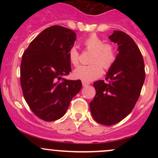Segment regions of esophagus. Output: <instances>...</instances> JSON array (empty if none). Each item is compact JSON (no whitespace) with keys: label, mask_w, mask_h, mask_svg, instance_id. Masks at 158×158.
<instances>
[{"label":"esophagus","mask_w":158,"mask_h":158,"mask_svg":"<svg viewBox=\"0 0 158 158\" xmlns=\"http://www.w3.org/2000/svg\"><path fill=\"white\" fill-rule=\"evenodd\" d=\"M82 83L83 86H87V85H89V82H86V81H82Z\"/></svg>","instance_id":"1"}]
</instances>
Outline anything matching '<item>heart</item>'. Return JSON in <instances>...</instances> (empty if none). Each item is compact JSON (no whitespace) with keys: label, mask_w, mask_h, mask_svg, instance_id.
<instances>
[{"label":"heart","mask_w":158,"mask_h":158,"mask_svg":"<svg viewBox=\"0 0 158 158\" xmlns=\"http://www.w3.org/2000/svg\"><path fill=\"white\" fill-rule=\"evenodd\" d=\"M82 44L87 50L92 51L90 58V65L79 66L74 70V76L77 79L86 82L94 80L100 77L103 73V69H109L114 64L116 59V50L114 46L104 41L95 33L89 35L83 40ZM79 52L75 47L69 51L70 63L77 66L79 63Z\"/></svg>","instance_id":"1"}]
</instances>
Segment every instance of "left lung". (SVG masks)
Listing matches in <instances>:
<instances>
[{"label": "left lung", "instance_id": "1", "mask_svg": "<svg viewBox=\"0 0 158 158\" xmlns=\"http://www.w3.org/2000/svg\"><path fill=\"white\" fill-rule=\"evenodd\" d=\"M109 40L117 44L118 53L106 74V79L93 83L96 94L89 103L94 120L113 125L123 120L135 107L145 79L142 55L127 33L114 30Z\"/></svg>", "mask_w": 158, "mask_h": 158}]
</instances>
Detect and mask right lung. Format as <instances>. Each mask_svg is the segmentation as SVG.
<instances>
[{
  "label": "right lung",
  "instance_id": "right-lung-1",
  "mask_svg": "<svg viewBox=\"0 0 158 158\" xmlns=\"http://www.w3.org/2000/svg\"><path fill=\"white\" fill-rule=\"evenodd\" d=\"M76 40L73 30L58 25L49 27L30 43L22 56L23 97L31 111L46 122L63 117L72 98L82 89L79 79L63 78L71 71L69 51Z\"/></svg>",
  "mask_w": 158,
  "mask_h": 158
}]
</instances>
